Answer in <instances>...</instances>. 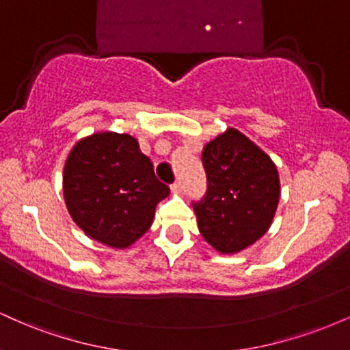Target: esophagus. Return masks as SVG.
Segmentation results:
<instances>
[{"mask_svg":"<svg viewBox=\"0 0 350 350\" xmlns=\"http://www.w3.org/2000/svg\"><path fill=\"white\" fill-rule=\"evenodd\" d=\"M171 191L174 192V194H179V192L183 191V187H180V183H172L171 184Z\"/></svg>","mask_w":350,"mask_h":350,"instance_id":"obj_1","label":"esophagus"}]
</instances>
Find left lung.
<instances>
[{"label": "left lung", "mask_w": 350, "mask_h": 350, "mask_svg": "<svg viewBox=\"0 0 350 350\" xmlns=\"http://www.w3.org/2000/svg\"><path fill=\"white\" fill-rule=\"evenodd\" d=\"M207 192L192 204L199 230L220 253H237L271 226L280 200L275 163L247 136L228 128L202 150Z\"/></svg>", "instance_id": "1"}]
</instances>
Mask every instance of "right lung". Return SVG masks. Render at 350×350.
Returning <instances> with one entry per match:
<instances>
[{
    "instance_id": "1",
    "label": "right lung",
    "mask_w": 350,
    "mask_h": 350,
    "mask_svg": "<svg viewBox=\"0 0 350 350\" xmlns=\"http://www.w3.org/2000/svg\"><path fill=\"white\" fill-rule=\"evenodd\" d=\"M170 187L133 136L105 131L72 148L64 167V199L88 237L126 248L151 227L154 208Z\"/></svg>"
}]
</instances>
